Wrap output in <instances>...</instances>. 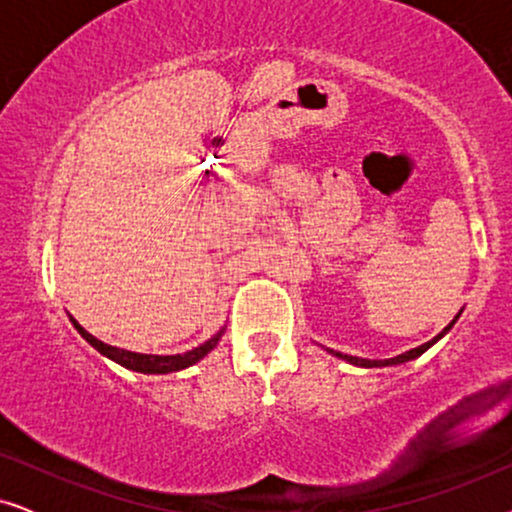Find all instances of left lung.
<instances>
[{
  "instance_id": "1",
  "label": "left lung",
  "mask_w": 512,
  "mask_h": 512,
  "mask_svg": "<svg viewBox=\"0 0 512 512\" xmlns=\"http://www.w3.org/2000/svg\"><path fill=\"white\" fill-rule=\"evenodd\" d=\"M459 314H461V310H459ZM459 314L457 317H454L450 324H447L443 331H440L436 338L433 340H429V342H424V345H419V347H415V349H410V352H403V354H398V356H391V359H361V356H349V354H342V352H333V349H326L328 354H333V356H338V359H342V361H347V363H352V366H359V368H384V366H401V363H408V361H412V359H417V356H422L426 349L429 347H433L436 345V342L443 338V335H447L450 333V328L457 324V319H459Z\"/></svg>"
}]
</instances>
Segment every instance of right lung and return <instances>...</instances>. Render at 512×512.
<instances>
[{"label":"right lung","mask_w":512,"mask_h":512,"mask_svg":"<svg viewBox=\"0 0 512 512\" xmlns=\"http://www.w3.org/2000/svg\"><path fill=\"white\" fill-rule=\"evenodd\" d=\"M69 321H72V326L79 331L81 338L86 340L90 347L97 349L102 356H107L109 361L118 363V366L132 370V373H144V375H167V373H177V370L195 366V363L205 359V356L212 352L216 345H219L221 335L226 333V326H223L219 333L202 342V345L188 349V352H184V354H139V352H130V349H121V347L107 345V342L97 340L95 335H90L86 328H83L79 321L72 317V314H69Z\"/></svg>","instance_id":"1"}]
</instances>
